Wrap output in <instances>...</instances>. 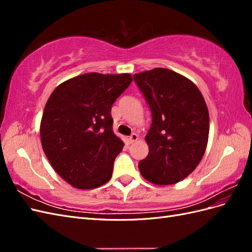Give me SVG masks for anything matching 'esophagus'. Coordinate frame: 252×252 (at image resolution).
<instances>
[{"instance_id":"esophagus-1","label":"esophagus","mask_w":252,"mask_h":252,"mask_svg":"<svg viewBox=\"0 0 252 252\" xmlns=\"http://www.w3.org/2000/svg\"><path fill=\"white\" fill-rule=\"evenodd\" d=\"M138 140H139V135L136 134V133H132V134L128 138L129 144H132V143H134L135 141H138Z\"/></svg>"}]
</instances>
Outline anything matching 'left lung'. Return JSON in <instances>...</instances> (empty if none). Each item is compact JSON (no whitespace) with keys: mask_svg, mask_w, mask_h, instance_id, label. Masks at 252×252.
Instances as JSON below:
<instances>
[{"mask_svg":"<svg viewBox=\"0 0 252 252\" xmlns=\"http://www.w3.org/2000/svg\"><path fill=\"white\" fill-rule=\"evenodd\" d=\"M133 80L152 116L145 136L149 152L139 163L140 172L154 184H175L196 168L205 154L207 105L193 82L166 68L135 73Z\"/></svg>","mask_w":252,"mask_h":252,"instance_id":"1","label":"left lung"}]
</instances>
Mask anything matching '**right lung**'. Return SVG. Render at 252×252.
<instances>
[{"label": "right lung", "instance_id": "add662e5", "mask_svg": "<svg viewBox=\"0 0 252 252\" xmlns=\"http://www.w3.org/2000/svg\"><path fill=\"white\" fill-rule=\"evenodd\" d=\"M132 82L131 74L85 73L52 91L40 126L49 163L68 184L94 189L107 183L124 143L112 130L111 106Z\"/></svg>", "mask_w": 252, "mask_h": 252}]
</instances>
